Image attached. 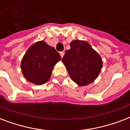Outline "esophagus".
Returning <instances> with one entry per match:
<instances>
[{
  "label": "esophagus",
  "instance_id": "esophagus-1",
  "mask_svg": "<svg viewBox=\"0 0 130 130\" xmlns=\"http://www.w3.org/2000/svg\"><path fill=\"white\" fill-rule=\"evenodd\" d=\"M64 54H65V52H60V55H61V56L63 58V56H64Z\"/></svg>",
  "mask_w": 130,
  "mask_h": 130
}]
</instances>
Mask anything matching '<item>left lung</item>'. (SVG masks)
<instances>
[{"instance_id": "obj_1", "label": "left lung", "mask_w": 130, "mask_h": 130, "mask_svg": "<svg viewBox=\"0 0 130 130\" xmlns=\"http://www.w3.org/2000/svg\"><path fill=\"white\" fill-rule=\"evenodd\" d=\"M70 47L62 62L74 83L80 87L87 86L95 80L100 73L102 57L86 41L73 40Z\"/></svg>"}]
</instances>
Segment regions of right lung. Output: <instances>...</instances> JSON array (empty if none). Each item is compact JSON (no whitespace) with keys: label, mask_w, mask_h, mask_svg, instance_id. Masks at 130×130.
Here are the masks:
<instances>
[{"label":"right lung","mask_w":130,"mask_h":130,"mask_svg":"<svg viewBox=\"0 0 130 130\" xmlns=\"http://www.w3.org/2000/svg\"><path fill=\"white\" fill-rule=\"evenodd\" d=\"M61 59L54 47L44 41H36L28 48L22 57V72L29 83L43 85L49 80L54 67Z\"/></svg>","instance_id":"right-lung-1"}]
</instances>
